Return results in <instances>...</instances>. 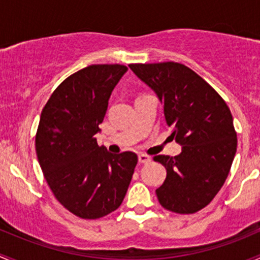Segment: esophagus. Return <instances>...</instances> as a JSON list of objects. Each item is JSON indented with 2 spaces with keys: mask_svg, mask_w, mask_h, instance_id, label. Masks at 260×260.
Returning a JSON list of instances; mask_svg holds the SVG:
<instances>
[{
  "mask_svg": "<svg viewBox=\"0 0 260 260\" xmlns=\"http://www.w3.org/2000/svg\"><path fill=\"white\" fill-rule=\"evenodd\" d=\"M150 161H151V157H150L149 155H145V154L139 155V162H141V164H148Z\"/></svg>",
  "mask_w": 260,
  "mask_h": 260,
  "instance_id": "1",
  "label": "esophagus"
}]
</instances>
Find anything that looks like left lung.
<instances>
[{
	"label": "left lung",
	"mask_w": 260,
	"mask_h": 260,
	"mask_svg": "<svg viewBox=\"0 0 260 260\" xmlns=\"http://www.w3.org/2000/svg\"><path fill=\"white\" fill-rule=\"evenodd\" d=\"M134 74L164 105L171 138L183 146L176 156L156 155L167 169L156 189L159 203L178 214H194L225 183L237 152V131L228 105L213 87L179 62L130 63Z\"/></svg>",
	"instance_id": "1"
}]
</instances>
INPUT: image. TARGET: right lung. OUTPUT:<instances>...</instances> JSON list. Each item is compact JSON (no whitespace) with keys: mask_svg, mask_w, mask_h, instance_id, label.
<instances>
[{"mask_svg":"<svg viewBox=\"0 0 260 260\" xmlns=\"http://www.w3.org/2000/svg\"><path fill=\"white\" fill-rule=\"evenodd\" d=\"M126 66L90 65L63 80L42 109L36 154L56 199L81 219H99L121 205L138 164L133 151L98 145L110 95Z\"/></svg>","mask_w":260,"mask_h":260,"instance_id":"add662e5","label":"right lung"}]
</instances>
